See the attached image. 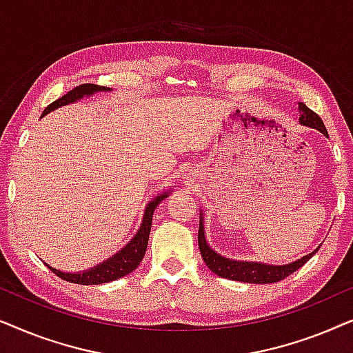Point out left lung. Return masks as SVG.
<instances>
[{"label":"left lung","mask_w":353,"mask_h":353,"mask_svg":"<svg viewBox=\"0 0 353 353\" xmlns=\"http://www.w3.org/2000/svg\"><path fill=\"white\" fill-rule=\"evenodd\" d=\"M299 122L302 125H307L310 128H316L327 137L326 127L320 119V115L313 112L312 109H308L303 103H299ZM197 243H199L201 255L204 259L207 267H209L215 274H219L221 278L233 279V281H243V283H252V284H270V283H278L281 279L288 278L289 274L297 272L303 263H307L316 250H313L312 254L305 255V257L296 260V262L288 263V265H267L260 262H241V260H231L226 259L223 255L216 254L214 249L207 244L205 233H204V221H202V214L199 220V233H197Z\"/></svg>","instance_id":"obj_1"}]
</instances>
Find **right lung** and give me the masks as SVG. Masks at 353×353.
I'll return each mask as SVG.
<instances>
[{"mask_svg": "<svg viewBox=\"0 0 353 353\" xmlns=\"http://www.w3.org/2000/svg\"><path fill=\"white\" fill-rule=\"evenodd\" d=\"M98 91H110V88H108V86L93 85V83H83L80 86H75L74 90L69 91V93H65L62 98L56 99L54 103L48 105V108L43 110V115L50 114L51 110L61 108V105L72 104L75 103V101L85 98V96L98 93ZM168 194H170V192H163V194H159L157 197H154V199L149 202L146 205V210H144L143 223L139 226L138 233L133 236V239L130 241L122 250H119L117 254L105 260V262L96 265L94 268L85 270V272H80V273H65L50 267V265H48V267H50L52 273L57 274V276L62 279H65V281L75 283V284H85V286H88V284L110 283L125 276V274L132 273L133 270H137L138 265L141 263L144 254H146L154 210H156V207L161 204V201L165 199Z\"/></svg>", "mask_w": 353, "mask_h": 353, "instance_id": "1", "label": "right lung"}]
</instances>
